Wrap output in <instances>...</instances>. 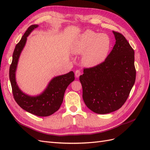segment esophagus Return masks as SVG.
Here are the masks:
<instances>
[{
  "label": "esophagus",
  "mask_w": 150,
  "mask_h": 150,
  "mask_svg": "<svg viewBox=\"0 0 150 150\" xmlns=\"http://www.w3.org/2000/svg\"><path fill=\"white\" fill-rule=\"evenodd\" d=\"M81 71L79 70H76V72H75V75H76V78H79V76L81 75Z\"/></svg>",
  "instance_id": "obj_1"
}]
</instances>
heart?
<instances>
[{
	"label": "heart",
	"instance_id": "obj_1",
	"mask_svg": "<svg viewBox=\"0 0 150 150\" xmlns=\"http://www.w3.org/2000/svg\"><path fill=\"white\" fill-rule=\"evenodd\" d=\"M112 47L110 38L87 30L76 38L71 47L76 54H83L81 63L86 67L96 66L105 61Z\"/></svg>",
	"mask_w": 150,
	"mask_h": 150
}]
</instances>
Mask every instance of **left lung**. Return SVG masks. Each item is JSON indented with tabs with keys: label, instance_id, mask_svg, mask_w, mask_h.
I'll list each match as a JSON object with an SVG mask.
<instances>
[{
	"label": "left lung",
	"instance_id": "1",
	"mask_svg": "<svg viewBox=\"0 0 150 150\" xmlns=\"http://www.w3.org/2000/svg\"><path fill=\"white\" fill-rule=\"evenodd\" d=\"M116 43L106 59L84 68L79 81L89 110L107 114L119 110L128 99L136 79L134 52L121 34L112 31Z\"/></svg>",
	"mask_w": 150,
	"mask_h": 150
}]
</instances>
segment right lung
I'll list each match as a JSON object with an SVG mask.
<instances>
[{"label":"right lung","mask_w":150,"mask_h":150,"mask_svg":"<svg viewBox=\"0 0 150 150\" xmlns=\"http://www.w3.org/2000/svg\"><path fill=\"white\" fill-rule=\"evenodd\" d=\"M38 25H32L27 29L15 47L9 69V78L13 98L25 111L38 116H48L59 109L67 86L74 80L73 71L54 78L43 93L36 96L25 94L18 87L16 81V71L20 54L26 43L27 37Z\"/></svg>","instance_id":"1"}]
</instances>
